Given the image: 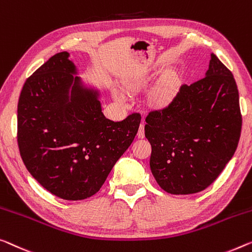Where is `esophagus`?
Returning a JSON list of instances; mask_svg holds the SVG:
<instances>
[{
    "label": "esophagus",
    "mask_w": 252,
    "mask_h": 252,
    "mask_svg": "<svg viewBox=\"0 0 252 252\" xmlns=\"http://www.w3.org/2000/svg\"><path fill=\"white\" fill-rule=\"evenodd\" d=\"M138 138H140V139H142L145 137V125L144 123H141L140 126H139V130H138Z\"/></svg>",
    "instance_id": "obj_1"
}]
</instances>
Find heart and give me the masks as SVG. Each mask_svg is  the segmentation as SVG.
<instances>
[{
	"label": "heart",
	"instance_id": "1",
	"mask_svg": "<svg viewBox=\"0 0 252 252\" xmlns=\"http://www.w3.org/2000/svg\"><path fill=\"white\" fill-rule=\"evenodd\" d=\"M129 87L131 89L139 88L141 86V82L139 81H130ZM180 89V78L176 73H171L164 79L158 87L154 90L152 96H150V103L156 108H165L167 107L178 95ZM113 97L119 103L125 104L127 102V96L125 90L121 88L115 87L112 90Z\"/></svg>",
	"mask_w": 252,
	"mask_h": 252
}]
</instances>
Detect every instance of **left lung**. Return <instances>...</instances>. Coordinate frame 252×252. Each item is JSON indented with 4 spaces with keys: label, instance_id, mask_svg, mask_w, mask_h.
Returning <instances> with one entry per match:
<instances>
[{
    "label": "left lung",
    "instance_id": "1",
    "mask_svg": "<svg viewBox=\"0 0 252 252\" xmlns=\"http://www.w3.org/2000/svg\"><path fill=\"white\" fill-rule=\"evenodd\" d=\"M145 136L150 170L172 194H191L215 181L233 157L241 133L233 74L212 53L205 78L183 85L166 108L150 112Z\"/></svg>",
    "mask_w": 252,
    "mask_h": 252
}]
</instances>
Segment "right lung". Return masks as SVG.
I'll return each instance as SVG.
<instances>
[{
  "label": "right lung",
  "mask_w": 252,
  "mask_h": 252,
  "mask_svg": "<svg viewBox=\"0 0 252 252\" xmlns=\"http://www.w3.org/2000/svg\"><path fill=\"white\" fill-rule=\"evenodd\" d=\"M67 52L56 53L22 87L18 145L33 179L54 196L82 200L95 194L132 144L140 114L105 118L100 90L78 76Z\"/></svg>",
  "instance_id": "obj_1"
}]
</instances>
